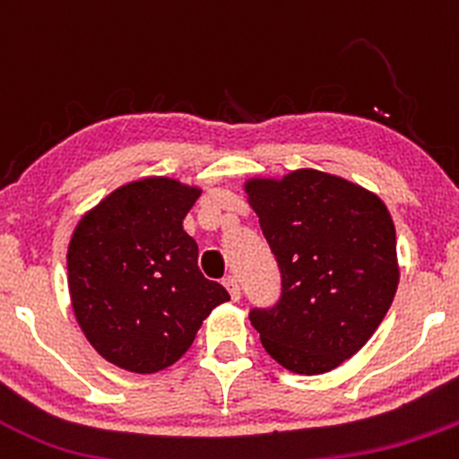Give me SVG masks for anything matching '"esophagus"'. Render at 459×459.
<instances>
[{
    "label": "esophagus",
    "instance_id": "obj_1",
    "mask_svg": "<svg viewBox=\"0 0 459 459\" xmlns=\"http://www.w3.org/2000/svg\"><path fill=\"white\" fill-rule=\"evenodd\" d=\"M223 285H225V288H228V292H230L231 301H238V299H240V285H238V279H236V276H228V279L223 281Z\"/></svg>",
    "mask_w": 459,
    "mask_h": 459
}]
</instances>
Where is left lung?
Here are the masks:
<instances>
[{"label": "left lung", "instance_id": "1", "mask_svg": "<svg viewBox=\"0 0 459 459\" xmlns=\"http://www.w3.org/2000/svg\"><path fill=\"white\" fill-rule=\"evenodd\" d=\"M283 279L272 310L249 321L267 355L297 375H324L373 337L399 283L397 234L382 198L319 169L247 178Z\"/></svg>", "mask_w": 459, "mask_h": 459}]
</instances>
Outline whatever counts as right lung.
Returning a JSON list of instances; mask_svg holds the SVG:
<instances>
[{
	"mask_svg": "<svg viewBox=\"0 0 459 459\" xmlns=\"http://www.w3.org/2000/svg\"><path fill=\"white\" fill-rule=\"evenodd\" d=\"M203 189L147 176L113 189L71 236L66 267L77 325L108 364L138 375L174 366L228 290L198 270L183 219Z\"/></svg>",
	"mask_w": 459,
	"mask_h": 459,
	"instance_id": "add662e5",
	"label": "right lung"
}]
</instances>
